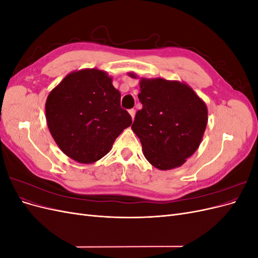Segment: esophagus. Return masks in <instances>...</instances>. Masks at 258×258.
I'll return each instance as SVG.
<instances>
[{
  "label": "esophagus",
  "mask_w": 258,
  "mask_h": 258,
  "mask_svg": "<svg viewBox=\"0 0 258 258\" xmlns=\"http://www.w3.org/2000/svg\"><path fill=\"white\" fill-rule=\"evenodd\" d=\"M129 114H130V116L132 117V119H135V115H136V110H134V108H131V110H129Z\"/></svg>",
  "instance_id": "34e87169"
}]
</instances>
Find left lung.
<instances>
[{"label": "left lung", "instance_id": "obj_1", "mask_svg": "<svg viewBox=\"0 0 258 258\" xmlns=\"http://www.w3.org/2000/svg\"><path fill=\"white\" fill-rule=\"evenodd\" d=\"M140 90L138 97L143 107L137 112L131 129L141 141L145 158L160 170L182 166L204 137L206 103L189 86L179 82L142 79Z\"/></svg>", "mask_w": 258, "mask_h": 258}]
</instances>
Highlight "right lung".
Returning a JSON list of instances; mask_svg holds the SVG:
<instances>
[{"label":"right lung","instance_id":"1","mask_svg":"<svg viewBox=\"0 0 258 258\" xmlns=\"http://www.w3.org/2000/svg\"><path fill=\"white\" fill-rule=\"evenodd\" d=\"M46 119L60 150L81 163L101 159L132 119L120 107V92L97 69L66 76L46 100Z\"/></svg>","mask_w":258,"mask_h":258}]
</instances>
